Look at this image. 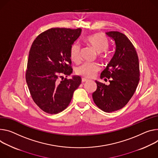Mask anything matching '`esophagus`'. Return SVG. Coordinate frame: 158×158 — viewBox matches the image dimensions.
Instances as JSON below:
<instances>
[{
    "instance_id": "34e87169",
    "label": "esophagus",
    "mask_w": 158,
    "mask_h": 158,
    "mask_svg": "<svg viewBox=\"0 0 158 158\" xmlns=\"http://www.w3.org/2000/svg\"><path fill=\"white\" fill-rule=\"evenodd\" d=\"M87 81H88V79H85V78L82 79V82H87Z\"/></svg>"
}]
</instances>
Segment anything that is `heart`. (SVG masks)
<instances>
[{
  "instance_id": "b5f03b06",
  "label": "heart",
  "mask_w": 158,
  "mask_h": 158,
  "mask_svg": "<svg viewBox=\"0 0 158 158\" xmlns=\"http://www.w3.org/2000/svg\"><path fill=\"white\" fill-rule=\"evenodd\" d=\"M84 41L86 45L98 53V56L100 60L102 61L107 60L108 54L106 50L109 47V41L105 35L99 33H94L85 37ZM80 46L77 43L70 47V59L76 63L80 61ZM99 69L100 67L96 63H85L77 68V74L85 78H92Z\"/></svg>"
}]
</instances>
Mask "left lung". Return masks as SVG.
I'll return each mask as SVG.
<instances>
[{
	"instance_id": "1",
	"label": "left lung",
	"mask_w": 158,
	"mask_h": 158,
	"mask_svg": "<svg viewBox=\"0 0 158 158\" xmlns=\"http://www.w3.org/2000/svg\"><path fill=\"white\" fill-rule=\"evenodd\" d=\"M106 34L116 46L113 56L100 76L110 79V84L95 81L97 89L92 96L99 108L110 113L122 109L131 99L139 82L140 70L137 52L129 39L118 31Z\"/></svg>"
}]
</instances>
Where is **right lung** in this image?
<instances>
[{"instance_id": "add662e5", "label": "right lung", "mask_w": 158, "mask_h": 158, "mask_svg": "<svg viewBox=\"0 0 158 158\" xmlns=\"http://www.w3.org/2000/svg\"><path fill=\"white\" fill-rule=\"evenodd\" d=\"M81 31L51 28L40 34L31 47L26 81L34 102L47 113L64 110L81 83L78 76L64 79L73 73L70 50Z\"/></svg>"}]
</instances>
